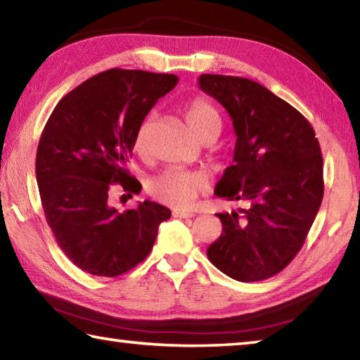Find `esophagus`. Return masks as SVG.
Instances as JSON below:
<instances>
[{
	"label": "esophagus",
	"instance_id": "obj_1",
	"mask_svg": "<svg viewBox=\"0 0 360 360\" xmlns=\"http://www.w3.org/2000/svg\"><path fill=\"white\" fill-rule=\"evenodd\" d=\"M173 216L178 217V219H191V217H195L193 212H187V211H181V210H174V211H173Z\"/></svg>",
	"mask_w": 360,
	"mask_h": 360
}]
</instances>
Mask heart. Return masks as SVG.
Here are the masks:
<instances>
[{"label":"heart","instance_id":"1","mask_svg":"<svg viewBox=\"0 0 360 360\" xmlns=\"http://www.w3.org/2000/svg\"><path fill=\"white\" fill-rule=\"evenodd\" d=\"M186 124L195 138L202 139L210 133L221 131V115L208 101L195 98L184 108ZM150 131V120L144 119L139 124L133 148L138 154H144L148 148V138ZM203 186V178L200 174L188 173L179 168H167L149 181L148 191L158 202L165 203L176 210H186L193 203L195 197Z\"/></svg>","mask_w":360,"mask_h":360}]
</instances>
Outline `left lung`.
Returning <instances> with one entry per match:
<instances>
[{
    "mask_svg": "<svg viewBox=\"0 0 360 360\" xmlns=\"http://www.w3.org/2000/svg\"><path fill=\"white\" fill-rule=\"evenodd\" d=\"M198 85L229 112L236 135L217 197L246 202L221 212L222 233L208 259L241 283L276 275L300 251L324 195L319 141L309 122L264 85L202 75Z\"/></svg>",
    "mask_w": 360,
    "mask_h": 360,
    "instance_id": "left-lung-1",
    "label": "left lung"
}]
</instances>
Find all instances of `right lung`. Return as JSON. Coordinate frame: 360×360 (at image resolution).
Masks as SVG:
<instances>
[{"instance_id": "1", "label": "right lung", "mask_w": 360, "mask_h": 360, "mask_svg": "<svg viewBox=\"0 0 360 360\" xmlns=\"http://www.w3.org/2000/svg\"><path fill=\"white\" fill-rule=\"evenodd\" d=\"M179 79L112 68L87 79L53 109L36 152V181L46 221L72 264L95 276L114 278L150 252L167 206L144 200L119 212L109 193L119 184L141 192L127 162L133 139L158 98Z\"/></svg>"}]
</instances>
